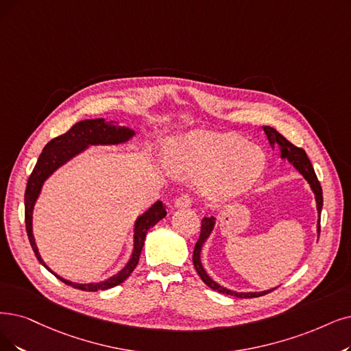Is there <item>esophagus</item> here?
Wrapping results in <instances>:
<instances>
[{"instance_id": "esophagus-1", "label": "esophagus", "mask_w": 351, "mask_h": 351, "mask_svg": "<svg viewBox=\"0 0 351 351\" xmlns=\"http://www.w3.org/2000/svg\"><path fill=\"white\" fill-rule=\"evenodd\" d=\"M174 206L177 208H184V207H190L191 206V197L189 194H181L180 197L176 199L174 202Z\"/></svg>"}]
</instances>
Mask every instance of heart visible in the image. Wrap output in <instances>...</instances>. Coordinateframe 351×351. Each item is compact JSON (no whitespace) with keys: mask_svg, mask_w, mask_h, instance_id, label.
I'll return each mask as SVG.
<instances>
[{"mask_svg":"<svg viewBox=\"0 0 351 351\" xmlns=\"http://www.w3.org/2000/svg\"><path fill=\"white\" fill-rule=\"evenodd\" d=\"M165 161L174 176L199 180L207 199L228 202L256 183L265 168V154L230 132L191 131L167 144Z\"/></svg>","mask_w":351,"mask_h":351,"instance_id":"1","label":"heart"}]
</instances>
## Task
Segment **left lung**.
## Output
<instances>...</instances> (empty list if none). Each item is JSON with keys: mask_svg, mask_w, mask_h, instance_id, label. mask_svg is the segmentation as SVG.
Here are the masks:
<instances>
[{"mask_svg": "<svg viewBox=\"0 0 351 351\" xmlns=\"http://www.w3.org/2000/svg\"><path fill=\"white\" fill-rule=\"evenodd\" d=\"M266 138H268L271 148H274L275 145L279 147V151H281V160H287L288 162L292 164V167L306 180V183L310 184L314 195H315V203H317V213H318V220H317V234L319 236V219H321V208H322V190L319 186V181L315 176L314 168L308 160L306 154L302 148H298L295 145H292L287 138H284L281 134H279L276 130L271 128V127H262ZM216 224V217L210 216V217H204L202 220V232H200V237L197 243L194 246V252H193V263L194 268L197 271V274L200 275L202 281L208 287L212 288L213 291H217L220 293H226V295L230 297H236V298H256V297H262L265 293L272 292L275 288L272 289H266V291H261V292H237L233 289H228L221 285H219L216 281H213L212 278L208 276V274L206 272L204 266L202 263V250L204 243L207 242V239L212 234L213 229Z\"/></svg>", "mask_w": 351, "mask_h": 351, "instance_id": "8db88e82", "label": "left lung"}]
</instances>
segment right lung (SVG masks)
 <instances>
[{
	"mask_svg": "<svg viewBox=\"0 0 351 351\" xmlns=\"http://www.w3.org/2000/svg\"><path fill=\"white\" fill-rule=\"evenodd\" d=\"M134 136H135V131L128 127H121L119 122H114V121L106 122L104 118L80 121L75 123L66 134L51 139V141L45 147L43 152L40 154L29 181H27V189L24 194V207H25V229H27V234H29L30 245L34 250L38 262L43 265L47 271H50L56 278H59L62 282H64L69 287H73L80 291L95 292V291H105L122 284L125 279L132 274L135 266L138 265L139 255H141L148 230L156 226L161 219L167 216V206L158 200L154 203L145 213L136 217L134 223L132 254L127 265H125L119 272L109 276L108 279L101 282L77 284V282L69 281V279H64L60 275L53 272L46 265L43 258H41L38 247L36 245V239L33 234V212H34L36 202L41 193V189H43L46 180L56 170H59L62 165H64L66 162L79 156V154L85 152L89 147L125 144Z\"/></svg>",
	"mask_w": 351,
	"mask_h": 351,
	"instance_id": "right-lung-1",
	"label": "right lung"
}]
</instances>
